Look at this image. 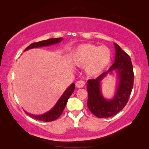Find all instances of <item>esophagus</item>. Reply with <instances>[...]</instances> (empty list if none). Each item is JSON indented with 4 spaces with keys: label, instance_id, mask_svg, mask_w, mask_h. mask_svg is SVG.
Listing matches in <instances>:
<instances>
[{
    "label": "esophagus",
    "instance_id": "1",
    "mask_svg": "<svg viewBox=\"0 0 149 149\" xmlns=\"http://www.w3.org/2000/svg\"><path fill=\"white\" fill-rule=\"evenodd\" d=\"M85 82L82 80H80V81H78L77 82L75 83V85H76L77 87H78V88H81V87H83L85 86Z\"/></svg>",
    "mask_w": 149,
    "mask_h": 149
}]
</instances>
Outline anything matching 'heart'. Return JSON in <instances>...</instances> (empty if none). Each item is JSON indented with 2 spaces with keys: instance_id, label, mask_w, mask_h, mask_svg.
I'll list each match as a JSON object with an SVG mask.
<instances>
[{
  "instance_id": "heart-1",
  "label": "heart",
  "mask_w": 149,
  "mask_h": 149,
  "mask_svg": "<svg viewBox=\"0 0 149 149\" xmlns=\"http://www.w3.org/2000/svg\"><path fill=\"white\" fill-rule=\"evenodd\" d=\"M71 59L77 66H85L87 74L94 76L100 74L109 66L111 60V52L107 46L82 44L74 51Z\"/></svg>"
}]
</instances>
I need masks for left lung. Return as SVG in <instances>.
Returning a JSON list of instances; mask_svg holds the SVG:
<instances>
[{
    "label": "left lung",
    "mask_w": 149,
    "mask_h": 149,
    "mask_svg": "<svg viewBox=\"0 0 149 149\" xmlns=\"http://www.w3.org/2000/svg\"><path fill=\"white\" fill-rule=\"evenodd\" d=\"M114 45L116 52L114 64L97 78L87 81V107L98 118L112 117L121 111L127 104L133 88L134 74L131 58L117 43L115 42ZM113 71L117 72L119 83L113 98L107 100L101 94L100 82L108 74H111Z\"/></svg>",
    "instance_id": "8db88e82"
}]
</instances>
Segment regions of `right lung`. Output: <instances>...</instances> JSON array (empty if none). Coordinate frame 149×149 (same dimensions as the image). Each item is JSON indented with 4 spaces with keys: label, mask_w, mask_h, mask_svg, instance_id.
Wrapping results in <instances>:
<instances>
[{
    "label": "right lung",
    "mask_w": 149,
    "mask_h": 149,
    "mask_svg": "<svg viewBox=\"0 0 149 149\" xmlns=\"http://www.w3.org/2000/svg\"><path fill=\"white\" fill-rule=\"evenodd\" d=\"M62 40V38H49V39L41 40V41L37 42H33V43L30 44L27 48L24 50L27 51L30 49L32 48H37V47H45L52 45H54L56 43H58L60 41ZM74 87L75 85L74 83H72L68 88L66 89V91H64L62 96L60 97V98L58 100V102L56 103V104L54 106V108L52 109H51L49 111H48L47 113L42 114L40 115H31V114L28 113L27 112H26V113L28 115L30 116V117L36 119L39 121H46V122H49L54 121L57 119H58L60 117V116L62 115L64 111L65 107H66L67 101L72 93L74 92Z\"/></svg>",
    "instance_id": "1"
}]
</instances>
